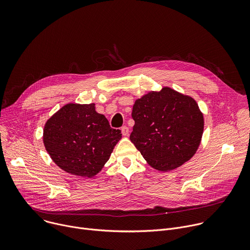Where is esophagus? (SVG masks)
Listing matches in <instances>:
<instances>
[{
    "mask_svg": "<svg viewBox=\"0 0 250 250\" xmlns=\"http://www.w3.org/2000/svg\"><path fill=\"white\" fill-rule=\"evenodd\" d=\"M122 133H123L124 136H127L128 133H129L128 127H127V126H123V127H122Z\"/></svg>",
    "mask_w": 250,
    "mask_h": 250,
    "instance_id": "esophagus-1",
    "label": "esophagus"
}]
</instances>
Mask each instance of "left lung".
Wrapping results in <instances>:
<instances>
[{
	"label": "left lung",
	"instance_id": "left-lung-1",
	"mask_svg": "<svg viewBox=\"0 0 250 250\" xmlns=\"http://www.w3.org/2000/svg\"><path fill=\"white\" fill-rule=\"evenodd\" d=\"M130 140L146 161L162 172L174 170L197 152L204 115L195 99L170 87L135 100Z\"/></svg>",
	"mask_w": 250,
	"mask_h": 250
}]
</instances>
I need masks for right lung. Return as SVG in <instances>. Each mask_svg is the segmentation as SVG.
<instances>
[{"label": "right lung", "instance_id": "right-lung-1", "mask_svg": "<svg viewBox=\"0 0 250 250\" xmlns=\"http://www.w3.org/2000/svg\"><path fill=\"white\" fill-rule=\"evenodd\" d=\"M42 138L46 151L59 168L91 178L110 159L122 133L96 112L94 103H68L46 121Z\"/></svg>", "mask_w": 250, "mask_h": 250}]
</instances>
